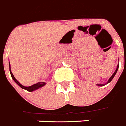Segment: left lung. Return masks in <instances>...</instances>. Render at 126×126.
<instances>
[{
    "instance_id": "left-lung-1",
    "label": "left lung",
    "mask_w": 126,
    "mask_h": 126,
    "mask_svg": "<svg viewBox=\"0 0 126 126\" xmlns=\"http://www.w3.org/2000/svg\"><path fill=\"white\" fill-rule=\"evenodd\" d=\"M118 65H117V69H116V70H115V72H114V73H113V74L112 75L111 77L110 78V79L108 80V82H107V84H108V83H110V82H111V81L112 80V79H113V78H114V77H115V75H116V73H117V71H118ZM104 85H106V84H97V86H104Z\"/></svg>"
}]
</instances>
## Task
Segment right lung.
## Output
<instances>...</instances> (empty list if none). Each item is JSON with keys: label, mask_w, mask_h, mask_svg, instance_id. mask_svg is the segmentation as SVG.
<instances>
[{"label": "right lung", "mask_w": 126, "mask_h": 126, "mask_svg": "<svg viewBox=\"0 0 126 126\" xmlns=\"http://www.w3.org/2000/svg\"><path fill=\"white\" fill-rule=\"evenodd\" d=\"M9 71H10V74H11V77H12V79H13V80H14L15 82L16 83V84H18V86H19L20 88H22V89H26V90H27V91H30V92H32V91H35V90H36V89H38V88H42V87H43L44 86H45L46 82H38V83H37V84H33V85H32V86H28V87L24 86H22V85L20 83H19V82H18V81L17 80H16L15 78L14 75H13V73H11V68H10V64H9Z\"/></svg>", "instance_id": "1"}]
</instances>
